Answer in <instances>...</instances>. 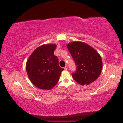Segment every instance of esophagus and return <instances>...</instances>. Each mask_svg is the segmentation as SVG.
Segmentation results:
<instances>
[{"instance_id":"1","label":"esophagus","mask_w":123,"mask_h":123,"mask_svg":"<svg viewBox=\"0 0 123 123\" xmlns=\"http://www.w3.org/2000/svg\"><path fill=\"white\" fill-rule=\"evenodd\" d=\"M64 69H65V70H67V69H68V66H67V65H66L65 66Z\"/></svg>"}]
</instances>
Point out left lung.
<instances>
[{"label":"left lung","instance_id":"obj_1","mask_svg":"<svg viewBox=\"0 0 123 123\" xmlns=\"http://www.w3.org/2000/svg\"><path fill=\"white\" fill-rule=\"evenodd\" d=\"M67 47L77 66L76 72L72 74L73 79L82 86L97 80L102 69V59L98 52L81 42L69 43Z\"/></svg>","mask_w":123,"mask_h":123}]
</instances>
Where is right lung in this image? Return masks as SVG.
<instances>
[{
	"mask_svg": "<svg viewBox=\"0 0 123 123\" xmlns=\"http://www.w3.org/2000/svg\"><path fill=\"white\" fill-rule=\"evenodd\" d=\"M56 44H44L37 47L26 63L28 76L33 85L42 90H51L57 84L63 69L54 55Z\"/></svg>",
	"mask_w": 123,
	"mask_h": 123,
	"instance_id": "right-lung-1",
	"label": "right lung"
}]
</instances>
